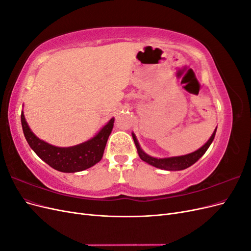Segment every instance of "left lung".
<instances>
[{"label": "left lung", "instance_id": "1", "mask_svg": "<svg viewBox=\"0 0 251 251\" xmlns=\"http://www.w3.org/2000/svg\"><path fill=\"white\" fill-rule=\"evenodd\" d=\"M216 131H217V128L215 130V132L212 133L211 137L208 139V141L205 143L203 147H201L199 150L195 151L194 153L187 154V155H184V156L170 157V158H155V157H151V156L146 154L141 150L139 143H138V140H137V138H136V136H135L134 133H132V136H133L135 146H136V148H137L138 155H139L141 160H143L144 162H147L151 165L155 166V168L161 169V170L181 171V170H185V169L189 168V166L193 165L195 162L198 161L199 159L205 154V151H207V149L209 148L212 140H214V138H215Z\"/></svg>", "mask_w": 251, "mask_h": 251}]
</instances>
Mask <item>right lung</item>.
<instances>
[{"label": "right lung", "mask_w": 251, "mask_h": 251, "mask_svg": "<svg viewBox=\"0 0 251 251\" xmlns=\"http://www.w3.org/2000/svg\"><path fill=\"white\" fill-rule=\"evenodd\" d=\"M21 121L23 132L30 148L51 168L63 173L85 171L100 162L114 126V118H111L109 123L90 140L74 147L58 148L36 137L30 130L23 111Z\"/></svg>", "instance_id": "obj_1"}]
</instances>
